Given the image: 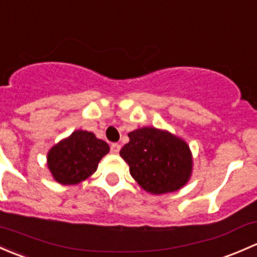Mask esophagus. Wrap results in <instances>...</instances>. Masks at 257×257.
<instances>
[{
	"mask_svg": "<svg viewBox=\"0 0 257 257\" xmlns=\"http://www.w3.org/2000/svg\"><path fill=\"white\" fill-rule=\"evenodd\" d=\"M120 150V145L117 144V143H113L112 145H110V153L112 154H118Z\"/></svg>",
	"mask_w": 257,
	"mask_h": 257,
	"instance_id": "34e87169",
	"label": "esophagus"
}]
</instances>
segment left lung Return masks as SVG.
I'll list each match as a JSON object with an SVG mask.
<instances>
[{"mask_svg": "<svg viewBox=\"0 0 257 257\" xmlns=\"http://www.w3.org/2000/svg\"><path fill=\"white\" fill-rule=\"evenodd\" d=\"M119 151L132 177L153 194L175 192L192 174V154L185 140L167 131L144 126L128 134Z\"/></svg>", "mask_w": 257, "mask_h": 257, "instance_id": "left-lung-1", "label": "left lung"}]
</instances>
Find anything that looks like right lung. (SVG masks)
<instances>
[{"label": "right lung", "mask_w": 257, "mask_h": 257, "mask_svg": "<svg viewBox=\"0 0 257 257\" xmlns=\"http://www.w3.org/2000/svg\"><path fill=\"white\" fill-rule=\"evenodd\" d=\"M109 151L106 142L91 132L75 131L48 153V167L56 182L77 185L90 177Z\"/></svg>", "instance_id": "obj_1"}]
</instances>
